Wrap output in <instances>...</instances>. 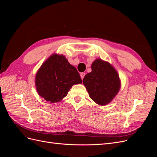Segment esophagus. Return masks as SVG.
<instances>
[{"label":"esophagus","mask_w":157,"mask_h":157,"mask_svg":"<svg viewBox=\"0 0 157 157\" xmlns=\"http://www.w3.org/2000/svg\"><path fill=\"white\" fill-rule=\"evenodd\" d=\"M84 76H85V73H80V77H81L82 80H83Z\"/></svg>","instance_id":"34e87169"}]
</instances>
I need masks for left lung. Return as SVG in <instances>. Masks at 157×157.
<instances>
[{"label":"left lung","instance_id":"1","mask_svg":"<svg viewBox=\"0 0 157 157\" xmlns=\"http://www.w3.org/2000/svg\"><path fill=\"white\" fill-rule=\"evenodd\" d=\"M83 83L93 101L100 105L111 102L119 91L121 82L116 70L100 59L92 64V72L87 73Z\"/></svg>","mask_w":157,"mask_h":157}]
</instances>
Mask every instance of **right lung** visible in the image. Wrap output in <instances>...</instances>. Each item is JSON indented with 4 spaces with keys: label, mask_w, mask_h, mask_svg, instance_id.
<instances>
[{
    "label": "right lung",
    "mask_w": 157,
    "mask_h": 157,
    "mask_svg": "<svg viewBox=\"0 0 157 157\" xmlns=\"http://www.w3.org/2000/svg\"><path fill=\"white\" fill-rule=\"evenodd\" d=\"M80 83L82 79L77 69L62 55L51 56L41 65L35 78L38 93L50 103L61 101L73 84Z\"/></svg>",
    "instance_id": "1"
}]
</instances>
